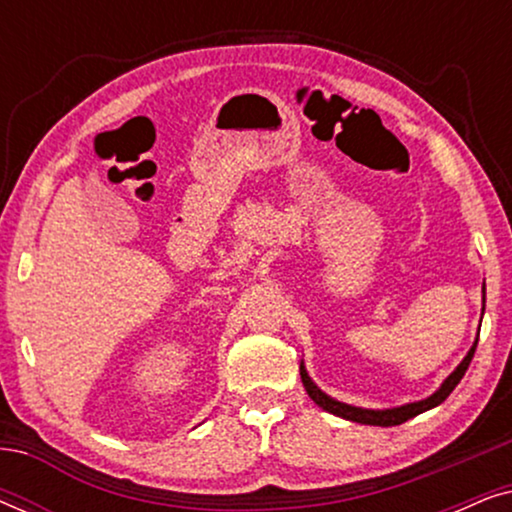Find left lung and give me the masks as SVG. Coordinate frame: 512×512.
<instances>
[{"mask_svg": "<svg viewBox=\"0 0 512 512\" xmlns=\"http://www.w3.org/2000/svg\"><path fill=\"white\" fill-rule=\"evenodd\" d=\"M485 293V289H482ZM475 347H478V340L473 342V347L468 349V354L464 356V361L459 363L457 368H454V373L447 377V380L440 384V389L436 394H431L429 398H424V401H417V403H408V405H401V408H389V410H368V408H354V405H347V403H340L331 398L328 394H324L317 384L310 380V375H307V370L303 363H300V380L305 384V391L310 394V398L314 403L319 405V408H324L326 412H331V415H338L342 419H349V422H359V424H370V426H398L403 422H408V419L422 415V412L436 408L445 401L447 396L452 394L454 387L461 382V377L471 366V359L475 354Z\"/></svg>", "mask_w": 512, "mask_h": 512, "instance_id": "1", "label": "left lung"}]
</instances>
